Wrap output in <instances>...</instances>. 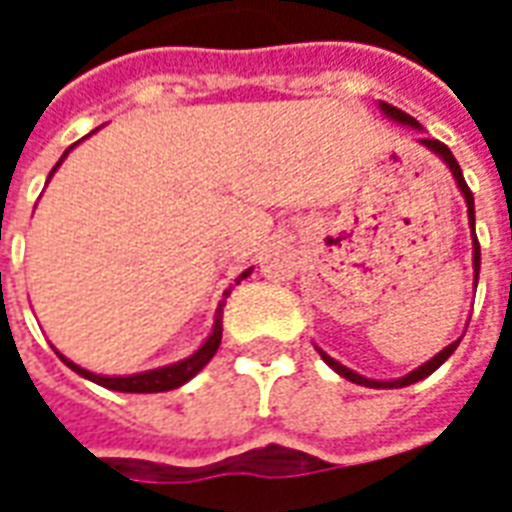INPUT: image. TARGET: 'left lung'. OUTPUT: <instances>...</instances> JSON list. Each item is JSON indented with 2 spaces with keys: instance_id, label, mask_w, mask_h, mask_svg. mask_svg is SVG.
Wrapping results in <instances>:
<instances>
[{
  "instance_id": "8db88e82",
  "label": "left lung",
  "mask_w": 512,
  "mask_h": 512,
  "mask_svg": "<svg viewBox=\"0 0 512 512\" xmlns=\"http://www.w3.org/2000/svg\"><path fill=\"white\" fill-rule=\"evenodd\" d=\"M381 112H384L386 117H392V120H397V123H403V126H411V128H419V123L414 120L411 115H406V112H400L397 106H389L381 101ZM422 145L428 147V150H433L436 156L450 167L452 178H455V183H458V189H461L463 200H466V208H469V224H472V249H474V285H477V274H480V244H477V233H474V197L472 191H469V186H466V180H463V172L461 167H458V161H455V156L450 153V147L444 145V142H439V139H419ZM458 343L461 340H455V343H450L444 351H439V354L433 356L430 362H425L422 367H417V370H411L408 376L397 378V381H373V378H365L359 376V373H354V370H348V367H343L340 362H334L332 356H326L318 348V354H321V359L326 362V365L332 367L334 373H340L343 378H348V381H354V384H362V386H370V389H400V386H408V384H417V381H422V378H428L433 370H439L447 359H450L452 354H455V348H458Z\"/></svg>"
}]
</instances>
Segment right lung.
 I'll use <instances>...</instances> for the list:
<instances>
[{"mask_svg":"<svg viewBox=\"0 0 512 512\" xmlns=\"http://www.w3.org/2000/svg\"><path fill=\"white\" fill-rule=\"evenodd\" d=\"M65 156H68V150H65ZM65 156L57 161V167H60ZM54 167V169H57ZM54 169H51V175H54ZM49 175V178H51ZM249 277V271L241 274V279ZM230 296V290H224V299ZM224 299L219 301V310H216V323H213V332L211 337L205 340V343L189 356V359H183L178 365H169V367H158V370H147V373H136V376H95L90 370H84V367L73 365L71 359H65L60 354V359L65 365L71 367L73 373H79V376L90 378L98 386H106V389H115V392H169V389H178L183 386L189 378H194L200 373L202 367L208 365L213 359V354L219 351V343H222V307Z\"/></svg>","mask_w":512,"mask_h":512,"instance_id":"right-lung-1","label":"right lung"}]
</instances>
